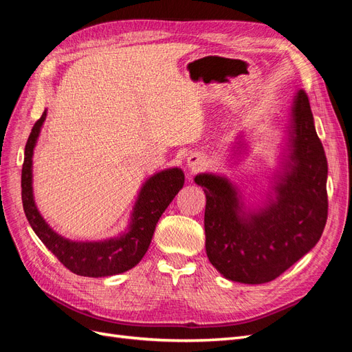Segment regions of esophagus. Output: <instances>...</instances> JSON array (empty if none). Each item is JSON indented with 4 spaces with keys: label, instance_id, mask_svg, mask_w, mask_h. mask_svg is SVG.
Instances as JSON below:
<instances>
[{
    "label": "esophagus",
    "instance_id": "esophagus-1",
    "mask_svg": "<svg viewBox=\"0 0 352 352\" xmlns=\"http://www.w3.org/2000/svg\"><path fill=\"white\" fill-rule=\"evenodd\" d=\"M208 164L207 162V155L202 153H192L189 154L186 158V166L192 170V172H198V170H202Z\"/></svg>",
    "mask_w": 352,
    "mask_h": 352
}]
</instances>
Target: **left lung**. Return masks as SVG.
Segmentation results:
<instances>
[{"instance_id":"left-lung-1","label":"left lung","mask_w":352,"mask_h":352,"mask_svg":"<svg viewBox=\"0 0 352 352\" xmlns=\"http://www.w3.org/2000/svg\"><path fill=\"white\" fill-rule=\"evenodd\" d=\"M276 175L274 197L260 210L243 211L226 177L195 176L207 198L204 228L210 263L226 279L260 285L274 280L320 239L327 220V160L307 94L294 98L289 154Z\"/></svg>"}]
</instances>
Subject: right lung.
I'll return each mask as SVG.
<instances>
[{"label":"right lung","instance_id":"obj_1","mask_svg":"<svg viewBox=\"0 0 352 352\" xmlns=\"http://www.w3.org/2000/svg\"><path fill=\"white\" fill-rule=\"evenodd\" d=\"M45 117L47 110L32 127L25 146L22 201L29 225L42 243L73 273L88 278H104L131 270L142 260L151 243L157 221L182 189L184 172L177 167L166 168L146 180L135 202L129 229L123 235L98 242L66 239L52 230L39 214L32 190V155Z\"/></svg>","mask_w":352,"mask_h":352}]
</instances>
